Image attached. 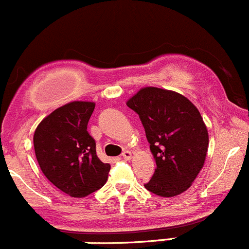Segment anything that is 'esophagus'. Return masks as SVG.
Segmentation results:
<instances>
[{"instance_id": "obj_1", "label": "esophagus", "mask_w": 249, "mask_h": 249, "mask_svg": "<svg viewBox=\"0 0 249 249\" xmlns=\"http://www.w3.org/2000/svg\"><path fill=\"white\" fill-rule=\"evenodd\" d=\"M123 159L124 160H131V157H132V153H131V151H129V150H125L124 152H123Z\"/></svg>"}]
</instances>
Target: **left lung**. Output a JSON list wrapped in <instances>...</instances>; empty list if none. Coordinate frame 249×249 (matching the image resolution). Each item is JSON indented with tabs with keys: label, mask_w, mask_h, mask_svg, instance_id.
Returning <instances> with one entry per match:
<instances>
[{
	"label": "left lung",
	"mask_w": 249,
	"mask_h": 249,
	"mask_svg": "<svg viewBox=\"0 0 249 249\" xmlns=\"http://www.w3.org/2000/svg\"><path fill=\"white\" fill-rule=\"evenodd\" d=\"M126 106L139 114L156 161L145 188L166 198L182 194L203 168L209 147L198 108L179 93L157 87L141 88Z\"/></svg>",
	"instance_id": "left-lung-1"
}]
</instances>
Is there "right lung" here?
Instances as JSON below:
<instances>
[{
  "instance_id": "add662e5",
  "label": "right lung",
  "mask_w": 249,
  "mask_h": 249,
  "mask_svg": "<svg viewBox=\"0 0 249 249\" xmlns=\"http://www.w3.org/2000/svg\"><path fill=\"white\" fill-rule=\"evenodd\" d=\"M93 102H71L40 122L34 132V150L41 172L53 184L72 198L101 189L110 164L96 152V141L87 131L94 110Z\"/></svg>"
}]
</instances>
